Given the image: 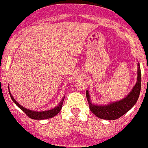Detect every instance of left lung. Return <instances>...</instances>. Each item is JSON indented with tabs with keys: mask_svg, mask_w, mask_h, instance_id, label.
<instances>
[{
	"mask_svg": "<svg viewBox=\"0 0 148 148\" xmlns=\"http://www.w3.org/2000/svg\"><path fill=\"white\" fill-rule=\"evenodd\" d=\"M140 89H141V71H140V64L138 63L137 83L132 89L130 93L124 99L118 101L112 102L109 104L99 106L91 103L90 95L88 90H86V97L90 111L97 117L106 120H114L123 116L124 114L127 113L134 106L140 96Z\"/></svg>",
	"mask_w": 148,
	"mask_h": 148,
	"instance_id": "8db88e82",
	"label": "left lung"
}]
</instances>
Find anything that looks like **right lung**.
<instances>
[{
    "label": "right lung",
    "instance_id": "right-lung-1",
    "mask_svg": "<svg viewBox=\"0 0 148 148\" xmlns=\"http://www.w3.org/2000/svg\"><path fill=\"white\" fill-rule=\"evenodd\" d=\"M10 96H11V99L13 100V101L16 103L18 107H19L23 112L29 116V118L32 119H49V118H52L54 117L55 116H56L60 112L61 109H62V103H63V101L65 97H63V99L60 101V103L58 104V106L55 107L54 109H50V110H47V111H44V112H35V111H32V110H29V109H26L24 108V106H21L14 99V98L13 97L11 93H10Z\"/></svg>",
    "mask_w": 148,
    "mask_h": 148
}]
</instances>
